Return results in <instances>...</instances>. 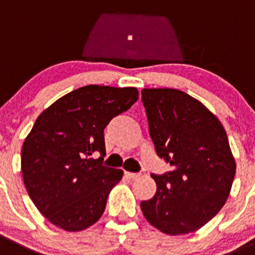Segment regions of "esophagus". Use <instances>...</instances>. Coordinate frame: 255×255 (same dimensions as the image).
I'll use <instances>...</instances> for the list:
<instances>
[{"instance_id": "esophagus-1", "label": "esophagus", "mask_w": 255, "mask_h": 255, "mask_svg": "<svg viewBox=\"0 0 255 255\" xmlns=\"http://www.w3.org/2000/svg\"><path fill=\"white\" fill-rule=\"evenodd\" d=\"M141 176V173H133V172H126V177L129 178V180H135Z\"/></svg>"}]
</instances>
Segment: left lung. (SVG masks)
<instances>
[{
  "mask_svg": "<svg viewBox=\"0 0 255 255\" xmlns=\"http://www.w3.org/2000/svg\"><path fill=\"white\" fill-rule=\"evenodd\" d=\"M149 135L157 154L170 163L151 175L157 190L141 203L149 224L168 235L203 228L230 194L235 160L220 121L185 92L171 88L142 90Z\"/></svg>",
  "mask_w": 255,
  "mask_h": 255,
  "instance_id": "obj_1",
  "label": "left lung"
}]
</instances>
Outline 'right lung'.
Listing matches in <instances>:
<instances>
[{
    "label": "right lung",
    "instance_id": "right-lung-1",
    "mask_svg": "<svg viewBox=\"0 0 255 255\" xmlns=\"http://www.w3.org/2000/svg\"><path fill=\"white\" fill-rule=\"evenodd\" d=\"M137 99V88L87 85L37 117L23 142L21 170L28 196L51 224L80 232L101 219L123 176L103 166L104 128ZM94 151L99 159L92 158Z\"/></svg>",
    "mask_w": 255,
    "mask_h": 255
}]
</instances>
